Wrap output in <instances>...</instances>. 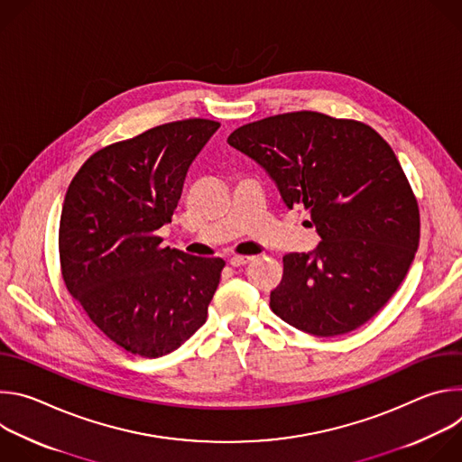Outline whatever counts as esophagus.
<instances>
[{
  "instance_id": "1",
  "label": "esophagus",
  "mask_w": 462,
  "mask_h": 462,
  "mask_svg": "<svg viewBox=\"0 0 462 462\" xmlns=\"http://www.w3.org/2000/svg\"><path fill=\"white\" fill-rule=\"evenodd\" d=\"M252 259H254L252 255H232L228 259V263L232 267H243V265H246V263H250Z\"/></svg>"
}]
</instances>
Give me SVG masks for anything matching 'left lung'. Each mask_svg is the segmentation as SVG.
<instances>
[{
    "mask_svg": "<svg viewBox=\"0 0 462 462\" xmlns=\"http://www.w3.org/2000/svg\"><path fill=\"white\" fill-rule=\"evenodd\" d=\"M228 144L254 159L292 210L305 207L321 237L283 255L271 309L314 337H338L371 319L406 278L420 237L415 193L391 146L358 120L316 111L237 127Z\"/></svg>",
    "mask_w": 462,
    "mask_h": 462,
    "instance_id": "obj_1",
    "label": "left lung"
}]
</instances>
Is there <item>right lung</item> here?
I'll use <instances>...</instances> for the list:
<instances>
[{"label":"right lung","instance_id":"obj_1","mask_svg":"<svg viewBox=\"0 0 462 462\" xmlns=\"http://www.w3.org/2000/svg\"><path fill=\"white\" fill-rule=\"evenodd\" d=\"M221 124L186 118L93 153L60 217V267L69 294L118 347L144 358L175 351L207 321L221 257L161 246L189 164Z\"/></svg>","mask_w":462,"mask_h":462}]
</instances>
